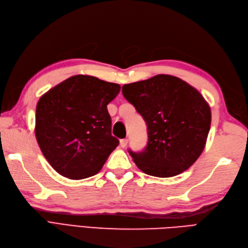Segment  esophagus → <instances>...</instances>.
Instances as JSON below:
<instances>
[{
  "label": "esophagus",
  "mask_w": 248,
  "mask_h": 248,
  "mask_svg": "<svg viewBox=\"0 0 248 248\" xmlns=\"http://www.w3.org/2000/svg\"><path fill=\"white\" fill-rule=\"evenodd\" d=\"M127 144H128V140L127 139H122L121 140H120V146H121L122 148H125L127 146Z\"/></svg>",
  "instance_id": "obj_1"
}]
</instances>
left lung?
<instances>
[{"instance_id":"8db88e82","label":"left lung","mask_w":248,"mask_h":248,"mask_svg":"<svg viewBox=\"0 0 248 248\" xmlns=\"http://www.w3.org/2000/svg\"><path fill=\"white\" fill-rule=\"evenodd\" d=\"M123 96L144 118L148 142L129 154L147 175L169 178L181 174L205 148L211 110L204 97L181 78L158 74L122 87Z\"/></svg>"}]
</instances>
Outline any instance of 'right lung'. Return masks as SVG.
Masks as SVG:
<instances>
[{"label":"right lung","instance_id":"1","mask_svg":"<svg viewBox=\"0 0 248 248\" xmlns=\"http://www.w3.org/2000/svg\"><path fill=\"white\" fill-rule=\"evenodd\" d=\"M120 89L114 82L80 74L41 96L36 107V139L60 175L72 180L94 176L117 148L107 107Z\"/></svg>","mask_w":248,"mask_h":248}]
</instances>
